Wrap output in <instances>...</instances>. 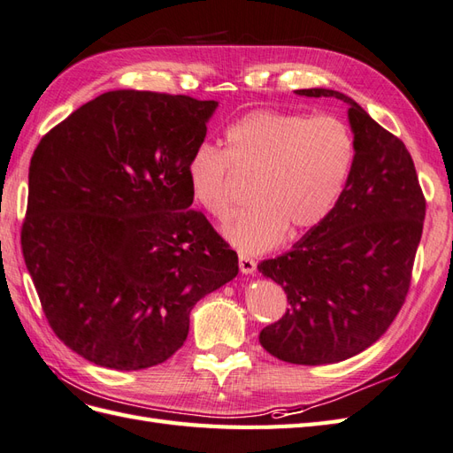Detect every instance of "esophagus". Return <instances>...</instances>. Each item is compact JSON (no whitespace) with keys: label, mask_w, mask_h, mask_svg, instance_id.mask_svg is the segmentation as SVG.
<instances>
[{"label":"esophagus","mask_w":453,"mask_h":453,"mask_svg":"<svg viewBox=\"0 0 453 453\" xmlns=\"http://www.w3.org/2000/svg\"><path fill=\"white\" fill-rule=\"evenodd\" d=\"M239 267L244 275H252L256 271V260L247 254H241L239 256Z\"/></svg>","instance_id":"obj_1"}]
</instances>
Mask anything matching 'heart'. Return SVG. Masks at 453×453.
I'll use <instances>...</instances> for the list:
<instances>
[{
  "label": "heart",
  "instance_id": "1",
  "mask_svg": "<svg viewBox=\"0 0 453 453\" xmlns=\"http://www.w3.org/2000/svg\"><path fill=\"white\" fill-rule=\"evenodd\" d=\"M355 136L334 115L254 110L226 128V150L199 144L186 176L191 196L218 219L231 211L229 176L254 173L252 204L231 216L226 237L242 252H262L302 235L332 214L355 165Z\"/></svg>",
  "mask_w": 453,
  "mask_h": 453
}]
</instances>
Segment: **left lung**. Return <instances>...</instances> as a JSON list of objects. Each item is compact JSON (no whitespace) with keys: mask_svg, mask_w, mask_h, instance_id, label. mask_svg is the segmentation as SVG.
Wrapping results in <instances>:
<instances>
[{"mask_svg":"<svg viewBox=\"0 0 453 453\" xmlns=\"http://www.w3.org/2000/svg\"><path fill=\"white\" fill-rule=\"evenodd\" d=\"M349 104L355 165L332 214L257 269L287 292L290 307L260 332L267 353L292 365H332L376 343L404 305L423 234L425 197L404 142L353 98Z\"/></svg>","mask_w":453,"mask_h":453,"instance_id":"8db88e82","label":"left lung"}]
</instances>
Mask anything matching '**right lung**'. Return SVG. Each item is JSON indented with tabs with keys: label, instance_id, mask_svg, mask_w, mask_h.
Returning a JSON list of instances; mask_svg holds the SVG:
<instances>
[{
	"label": "right lung",
	"instance_id": "1",
	"mask_svg": "<svg viewBox=\"0 0 453 453\" xmlns=\"http://www.w3.org/2000/svg\"><path fill=\"white\" fill-rule=\"evenodd\" d=\"M218 102L110 90L42 138L22 254L49 326L88 363L142 370L184 345L237 252L191 209L186 165Z\"/></svg>",
	"mask_w": 453,
	"mask_h": 453
}]
</instances>
